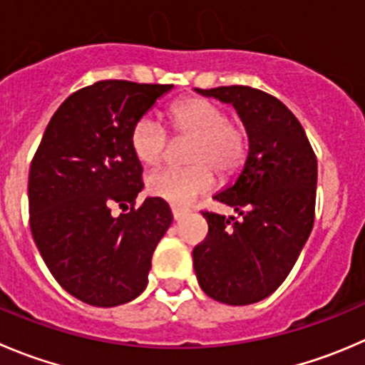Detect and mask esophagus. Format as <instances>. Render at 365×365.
<instances>
[{"instance_id":"1","label":"esophagus","mask_w":365,"mask_h":365,"mask_svg":"<svg viewBox=\"0 0 365 365\" xmlns=\"http://www.w3.org/2000/svg\"><path fill=\"white\" fill-rule=\"evenodd\" d=\"M171 212H173V217H175V221H180L182 217H185L187 212L185 208H180V207H171Z\"/></svg>"}]
</instances>
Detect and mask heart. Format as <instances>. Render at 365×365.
Masks as SVG:
<instances>
[{
	"instance_id": "obj_1",
	"label": "heart",
	"mask_w": 365,
	"mask_h": 365,
	"mask_svg": "<svg viewBox=\"0 0 365 365\" xmlns=\"http://www.w3.org/2000/svg\"><path fill=\"white\" fill-rule=\"evenodd\" d=\"M176 139H189L183 160L187 168H164L146 176L150 196L175 205H187L207 192L214 175H233L242 165L247 151L246 132L214 101L187 98L173 105L168 114ZM130 146L137 160L155 165L164 158L168 135L157 119L143 115L130 132Z\"/></svg>"
}]
</instances>
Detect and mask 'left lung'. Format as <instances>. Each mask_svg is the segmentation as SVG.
Wrapping results in <instances>:
<instances>
[{
    "instance_id": "obj_1",
    "label": "left lung",
    "mask_w": 365,
    "mask_h": 365,
    "mask_svg": "<svg viewBox=\"0 0 365 365\" xmlns=\"http://www.w3.org/2000/svg\"><path fill=\"white\" fill-rule=\"evenodd\" d=\"M196 93L233 105L250 150L235 182L214 196L242 219L203 212L208 235L194 247V271L212 299L251 305L284 284L312 232L317 158L302 123L271 94L246 85Z\"/></svg>"
}]
</instances>
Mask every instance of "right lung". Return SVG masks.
Here are the masks:
<instances>
[{
	"mask_svg": "<svg viewBox=\"0 0 365 365\" xmlns=\"http://www.w3.org/2000/svg\"><path fill=\"white\" fill-rule=\"evenodd\" d=\"M173 85L103 80L71 94L53 114L28 176L30 228L42 260L71 296L118 307L148 285L151 257L173 222L146 197L132 126ZM123 208L118 218L111 207Z\"/></svg>",
	"mask_w": 365,
	"mask_h": 365,
	"instance_id": "right-lung-1",
	"label": "right lung"
}]
</instances>
